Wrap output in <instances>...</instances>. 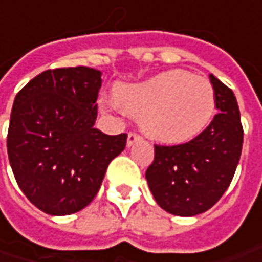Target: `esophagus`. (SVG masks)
I'll return each mask as SVG.
<instances>
[{
    "mask_svg": "<svg viewBox=\"0 0 262 262\" xmlns=\"http://www.w3.org/2000/svg\"><path fill=\"white\" fill-rule=\"evenodd\" d=\"M141 139V136L138 135V133H135V132H130L129 135H127V146H132L135 142H138Z\"/></svg>",
    "mask_w": 262,
    "mask_h": 262,
    "instance_id": "34e87169",
    "label": "esophagus"
}]
</instances>
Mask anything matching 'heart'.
<instances>
[{
	"mask_svg": "<svg viewBox=\"0 0 262 262\" xmlns=\"http://www.w3.org/2000/svg\"><path fill=\"white\" fill-rule=\"evenodd\" d=\"M107 108H121L141 117L142 130L163 143H183L210 124L215 111V92L205 77L186 70H170L142 83L116 89Z\"/></svg>",
	"mask_w": 262,
	"mask_h": 262,
	"instance_id": "obj_1",
	"label": "heart"
}]
</instances>
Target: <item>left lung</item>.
<instances>
[{
  "label": "left lung",
  "mask_w": 262,
  "mask_h": 262,
  "mask_svg": "<svg viewBox=\"0 0 262 262\" xmlns=\"http://www.w3.org/2000/svg\"><path fill=\"white\" fill-rule=\"evenodd\" d=\"M215 108L210 126L182 145H155L145 177L157 204L173 215L205 212L222 198L242 152L244 129L233 91L210 74Z\"/></svg>",
  "instance_id": "8db88e82"
}]
</instances>
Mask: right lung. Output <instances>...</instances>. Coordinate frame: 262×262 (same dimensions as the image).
I'll use <instances>...</instances> for the list:
<instances>
[{
    "mask_svg": "<svg viewBox=\"0 0 262 262\" xmlns=\"http://www.w3.org/2000/svg\"><path fill=\"white\" fill-rule=\"evenodd\" d=\"M101 72L89 67L47 70L16 98L7 136L18 188L40 211L69 215L95 198L107 167L127 135L94 127Z\"/></svg>",
    "mask_w": 262,
    "mask_h": 262,
    "instance_id": "add662e5",
    "label": "right lung"
}]
</instances>
